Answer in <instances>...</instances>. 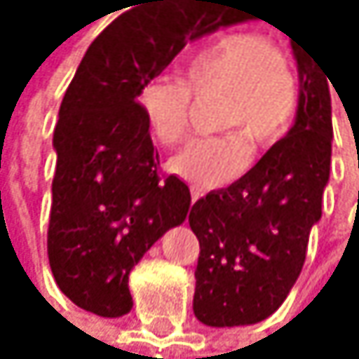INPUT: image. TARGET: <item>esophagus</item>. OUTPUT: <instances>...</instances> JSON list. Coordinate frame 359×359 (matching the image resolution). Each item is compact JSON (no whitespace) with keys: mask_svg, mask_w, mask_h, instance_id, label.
<instances>
[{"mask_svg":"<svg viewBox=\"0 0 359 359\" xmlns=\"http://www.w3.org/2000/svg\"><path fill=\"white\" fill-rule=\"evenodd\" d=\"M200 196H202V191H200V189H196V187H191V202H196Z\"/></svg>","mask_w":359,"mask_h":359,"instance_id":"34e87169","label":"esophagus"}]
</instances>
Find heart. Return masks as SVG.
Listing matches in <instances>:
<instances>
[{
  "mask_svg": "<svg viewBox=\"0 0 359 359\" xmlns=\"http://www.w3.org/2000/svg\"><path fill=\"white\" fill-rule=\"evenodd\" d=\"M222 96L215 127L228 131L191 142L170 170L200 189H215L237 178L250 163L252 148H271L293 127L299 83L280 47L252 29L224 32L200 47L183 66V83L153 79L140 90V109L159 146L185 142L194 101Z\"/></svg>",
  "mask_w": 359,
  "mask_h": 359,
  "instance_id": "b5f03b06",
  "label": "heart"
}]
</instances>
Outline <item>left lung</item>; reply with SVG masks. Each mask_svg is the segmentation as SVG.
<instances>
[{
    "mask_svg": "<svg viewBox=\"0 0 359 359\" xmlns=\"http://www.w3.org/2000/svg\"><path fill=\"white\" fill-rule=\"evenodd\" d=\"M291 40L302 75L295 127L237 183L206 194L189 211L200 241L194 312L211 327L273 314L299 278L310 230L321 219L332 163V79L308 45Z\"/></svg>",
    "mask_w": 359,
    "mask_h": 359,
    "instance_id": "obj_1",
    "label": "left lung"
}]
</instances>
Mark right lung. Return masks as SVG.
Here are the masks:
<instances>
[{"label": "right lung", "mask_w": 359, "mask_h": 359, "mask_svg": "<svg viewBox=\"0 0 359 359\" xmlns=\"http://www.w3.org/2000/svg\"><path fill=\"white\" fill-rule=\"evenodd\" d=\"M88 47L53 131L57 153L47 230L60 291L99 316L133 308L129 273L165 230L183 224L191 196L161 174L140 90L189 40L222 23L215 0H133Z\"/></svg>", "instance_id": "right-lung-1"}]
</instances>
